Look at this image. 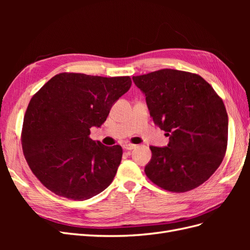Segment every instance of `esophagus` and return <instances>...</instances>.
Masks as SVG:
<instances>
[{"mask_svg": "<svg viewBox=\"0 0 250 250\" xmlns=\"http://www.w3.org/2000/svg\"><path fill=\"white\" fill-rule=\"evenodd\" d=\"M135 147H137V145H133V144H124L123 145V148L125 149V150H132V149H134Z\"/></svg>", "mask_w": 250, "mask_h": 250, "instance_id": "34e87169", "label": "esophagus"}]
</instances>
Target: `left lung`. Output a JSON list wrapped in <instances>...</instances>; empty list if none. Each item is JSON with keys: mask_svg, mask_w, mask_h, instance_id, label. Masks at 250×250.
Listing matches in <instances>:
<instances>
[{"mask_svg": "<svg viewBox=\"0 0 250 250\" xmlns=\"http://www.w3.org/2000/svg\"><path fill=\"white\" fill-rule=\"evenodd\" d=\"M146 96L168 147L151 146L147 177L169 192L185 193L207 181L228 148L229 118L221 97L197 74L163 69L132 77Z\"/></svg>", "mask_w": 250, "mask_h": 250, "instance_id": "left-lung-1", "label": "left lung"}]
</instances>
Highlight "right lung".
Instances as JSON below:
<instances>
[{
    "instance_id": "obj_1",
    "label": "right lung",
    "mask_w": 250,
    "mask_h": 250,
    "mask_svg": "<svg viewBox=\"0 0 250 250\" xmlns=\"http://www.w3.org/2000/svg\"><path fill=\"white\" fill-rule=\"evenodd\" d=\"M129 76L101 77L60 73L35 93L21 128L28 166L42 185L62 197L81 201L104 191L122 160V147L89 138L121 96Z\"/></svg>"
}]
</instances>
